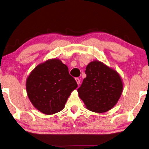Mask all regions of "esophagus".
I'll return each mask as SVG.
<instances>
[{
  "mask_svg": "<svg viewBox=\"0 0 149 149\" xmlns=\"http://www.w3.org/2000/svg\"><path fill=\"white\" fill-rule=\"evenodd\" d=\"M75 81H76V82H77V85H79V84H80V79H79V78H78V77H76V78H75Z\"/></svg>",
  "mask_w": 149,
  "mask_h": 149,
  "instance_id": "obj_1",
  "label": "esophagus"
}]
</instances>
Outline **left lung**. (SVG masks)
<instances>
[{
	"label": "left lung",
	"mask_w": 149,
	"mask_h": 149,
	"mask_svg": "<svg viewBox=\"0 0 149 149\" xmlns=\"http://www.w3.org/2000/svg\"><path fill=\"white\" fill-rule=\"evenodd\" d=\"M86 77L77 88L79 98L88 110L104 113L117 104L123 92L120 75L100 61H93L86 67Z\"/></svg>",
	"instance_id": "left-lung-1"
}]
</instances>
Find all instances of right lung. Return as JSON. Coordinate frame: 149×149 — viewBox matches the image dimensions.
<instances>
[{
	"label": "right lung",
	"mask_w": 149,
	"mask_h": 149,
	"mask_svg": "<svg viewBox=\"0 0 149 149\" xmlns=\"http://www.w3.org/2000/svg\"><path fill=\"white\" fill-rule=\"evenodd\" d=\"M77 87L68 68L59 59H51L38 65L26 82L32 105L46 115L61 111L72 92Z\"/></svg>",
	"instance_id": "add662e5"
}]
</instances>
